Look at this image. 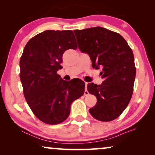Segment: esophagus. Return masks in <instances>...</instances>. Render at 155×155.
<instances>
[{
    "mask_svg": "<svg viewBox=\"0 0 155 155\" xmlns=\"http://www.w3.org/2000/svg\"><path fill=\"white\" fill-rule=\"evenodd\" d=\"M84 84H85V90H84V95H87V94H89L88 91L87 90V82H84Z\"/></svg>",
    "mask_w": 155,
    "mask_h": 155,
    "instance_id": "esophagus-1",
    "label": "esophagus"
}]
</instances>
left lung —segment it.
Wrapping results in <instances>:
<instances>
[{
  "instance_id": "1",
  "label": "left lung",
  "mask_w": 155,
  "mask_h": 155,
  "mask_svg": "<svg viewBox=\"0 0 155 155\" xmlns=\"http://www.w3.org/2000/svg\"><path fill=\"white\" fill-rule=\"evenodd\" d=\"M74 33L78 48L89 55L93 68H102V83L87 84L88 92L97 99L89 111L101 121L116 119L126 109L133 94L136 73L133 51L121 35L103 27Z\"/></svg>"
}]
</instances>
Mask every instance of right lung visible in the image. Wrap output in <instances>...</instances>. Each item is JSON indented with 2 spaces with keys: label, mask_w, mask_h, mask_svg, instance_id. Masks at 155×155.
Segmentation results:
<instances>
[{
  "label": "right lung",
  "mask_w": 155,
  "mask_h": 155,
  "mask_svg": "<svg viewBox=\"0 0 155 155\" xmlns=\"http://www.w3.org/2000/svg\"><path fill=\"white\" fill-rule=\"evenodd\" d=\"M73 31L46 30L29 40L20 58V80L25 99L34 114L46 124L62 123L68 117L73 101L84 92L82 80H63V53L76 49Z\"/></svg>",
  "instance_id": "add662e5"
}]
</instances>
